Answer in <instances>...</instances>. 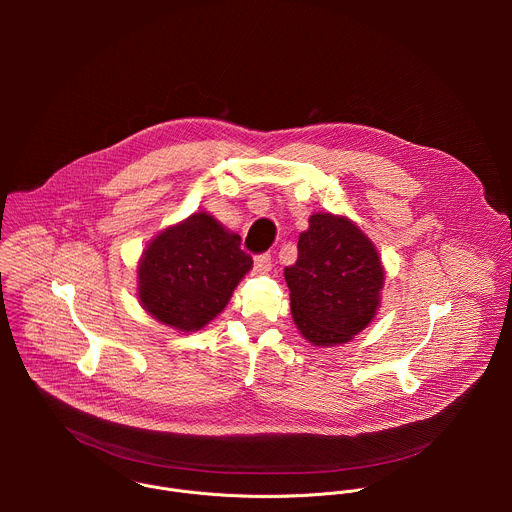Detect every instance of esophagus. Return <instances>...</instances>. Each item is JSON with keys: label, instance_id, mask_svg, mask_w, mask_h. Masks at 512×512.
<instances>
[{"label": "esophagus", "instance_id": "esophagus-1", "mask_svg": "<svg viewBox=\"0 0 512 512\" xmlns=\"http://www.w3.org/2000/svg\"><path fill=\"white\" fill-rule=\"evenodd\" d=\"M255 269H257L259 273L271 271V255H269V253L257 255V257H255Z\"/></svg>", "mask_w": 512, "mask_h": 512}]
</instances>
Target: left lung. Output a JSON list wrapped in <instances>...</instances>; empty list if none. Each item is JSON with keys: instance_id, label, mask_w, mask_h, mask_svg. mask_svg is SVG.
Instances as JSON below:
<instances>
[{"instance_id": "obj_1", "label": "left lung", "mask_w": 512, "mask_h": 512, "mask_svg": "<svg viewBox=\"0 0 512 512\" xmlns=\"http://www.w3.org/2000/svg\"><path fill=\"white\" fill-rule=\"evenodd\" d=\"M291 316L316 346L348 342L375 318L385 281L375 245L344 216L312 214L285 267Z\"/></svg>"}]
</instances>
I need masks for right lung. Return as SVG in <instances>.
I'll list each match as a JSON object with an SVG mask.
<instances>
[{"label":"right lung","mask_w":512,"mask_h":512,"mask_svg":"<svg viewBox=\"0 0 512 512\" xmlns=\"http://www.w3.org/2000/svg\"><path fill=\"white\" fill-rule=\"evenodd\" d=\"M251 265L239 235L206 212L192 214L145 249L137 294L158 322L182 332L198 330L225 310Z\"/></svg>","instance_id":"right-lung-1"}]
</instances>
